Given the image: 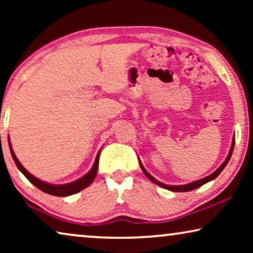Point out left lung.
I'll return each mask as SVG.
<instances>
[{
  "instance_id": "left-lung-1",
  "label": "left lung",
  "mask_w": 253,
  "mask_h": 253,
  "mask_svg": "<svg viewBox=\"0 0 253 253\" xmlns=\"http://www.w3.org/2000/svg\"><path fill=\"white\" fill-rule=\"evenodd\" d=\"M234 145H235V137H233V141H231V146H230V150H229V153H228L226 160H224L222 162V165L220 166L219 168L216 169L215 171L213 172V174H211L209 176H206V177H204L202 179H198V181H195V182H191V183H188V184H183V185H168V184H165V183L162 182H159L157 178H154L153 176H152L150 172H148L146 169H145V167L143 166V164H141V161L139 160V165H140V168L141 170H143V172L145 175H146V177L150 179V181H152L153 183H155V184H158L159 186H161V188L164 189H167L169 190V191H172V192H188V191H191V190H195L197 188H200V186L206 184V183H209L211 181H213L214 178H216L217 176L220 175V172L223 170L224 167H226L228 162H229L230 160V157L231 154H233V151H234Z\"/></svg>"
}]
</instances>
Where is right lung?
Returning <instances> with one entry per match:
<instances>
[{
    "mask_svg": "<svg viewBox=\"0 0 253 253\" xmlns=\"http://www.w3.org/2000/svg\"><path fill=\"white\" fill-rule=\"evenodd\" d=\"M8 141H9L10 152H11L12 159H13V161H15L17 168H18L19 170L23 172V175L25 176V177L29 179V181L32 183L33 185H36L38 189H40L41 191L48 193V195L57 196V197H68V196L75 195V193H77L79 191H82V190H84L85 188H87V186L91 184L93 181H94L96 172H98L99 157H100V151L101 150L98 152V154H96V158H95L94 164H93V167L91 168V170H89L87 174H85L84 176H82L81 178L76 179V181H74V182L67 183V184H50V183H47L44 181H41V179H39V178H37L36 176H33L31 172L27 171L26 169L23 167L18 159H17L15 152H13V150H12L11 143H10L9 138H8Z\"/></svg>",
    "mask_w": 253,
    "mask_h": 253,
    "instance_id": "right-lung-1",
    "label": "right lung"
}]
</instances>
